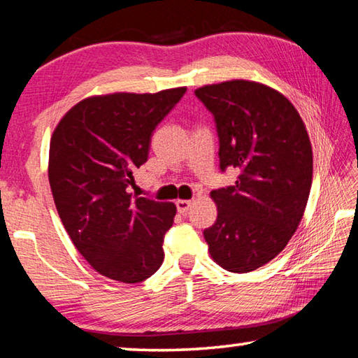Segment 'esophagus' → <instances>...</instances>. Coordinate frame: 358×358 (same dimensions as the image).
I'll return each mask as SVG.
<instances>
[{
    "mask_svg": "<svg viewBox=\"0 0 358 358\" xmlns=\"http://www.w3.org/2000/svg\"><path fill=\"white\" fill-rule=\"evenodd\" d=\"M175 205H177V210H178V213L185 215V213H187V210L191 208L192 201H186V199H178V201L175 202Z\"/></svg>",
    "mask_w": 358,
    "mask_h": 358,
    "instance_id": "esophagus-1",
    "label": "esophagus"
}]
</instances>
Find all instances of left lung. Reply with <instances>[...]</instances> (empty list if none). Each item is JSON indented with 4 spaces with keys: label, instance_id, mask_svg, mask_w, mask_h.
Instances as JSON below:
<instances>
[{
    "label": "left lung",
    "instance_id": "left-lung-1",
    "mask_svg": "<svg viewBox=\"0 0 358 358\" xmlns=\"http://www.w3.org/2000/svg\"><path fill=\"white\" fill-rule=\"evenodd\" d=\"M196 96L215 117L221 171L240 172L234 186L211 191L217 217L203 237L217 265L248 273L275 259L299 227L313 181L310 137L292 102L264 83L205 85Z\"/></svg>",
    "mask_w": 358,
    "mask_h": 358
}]
</instances>
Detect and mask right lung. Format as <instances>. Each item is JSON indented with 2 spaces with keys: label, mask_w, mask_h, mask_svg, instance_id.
<instances>
[{
  "label": "right lung",
  "mask_w": 358,
  "mask_h": 358,
  "mask_svg": "<svg viewBox=\"0 0 358 358\" xmlns=\"http://www.w3.org/2000/svg\"><path fill=\"white\" fill-rule=\"evenodd\" d=\"M186 88L113 93L78 102L59 120L48 151L53 201L72 243L110 280L145 281L164 260L177 207L132 197V171L148 159L151 136Z\"/></svg>",
  "instance_id": "obj_1"
}]
</instances>
